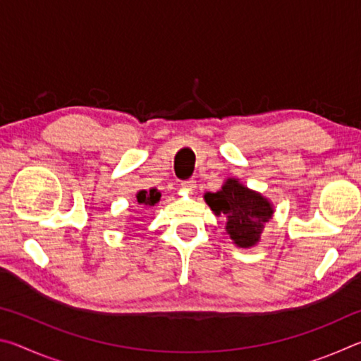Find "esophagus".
I'll list each match as a JSON object with an SVG mask.
<instances>
[{"label":"esophagus","instance_id":"obj_1","mask_svg":"<svg viewBox=\"0 0 361 361\" xmlns=\"http://www.w3.org/2000/svg\"><path fill=\"white\" fill-rule=\"evenodd\" d=\"M181 188L186 189V191H189V192H192V191H195V181L192 178L183 181L181 183Z\"/></svg>","mask_w":361,"mask_h":361}]
</instances>
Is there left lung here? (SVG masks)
<instances>
[{"instance_id": "obj_1", "label": "left lung", "mask_w": 361, "mask_h": 361, "mask_svg": "<svg viewBox=\"0 0 361 361\" xmlns=\"http://www.w3.org/2000/svg\"><path fill=\"white\" fill-rule=\"evenodd\" d=\"M212 212L226 218V231L237 247L250 248L259 242L264 223L274 215V207L259 192L235 178H228L216 192L204 195Z\"/></svg>"}]
</instances>
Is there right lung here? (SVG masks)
Segmentation results:
<instances>
[{
    "label": "right lung",
    "mask_w": 361,
    "mask_h": 361,
    "mask_svg": "<svg viewBox=\"0 0 361 361\" xmlns=\"http://www.w3.org/2000/svg\"><path fill=\"white\" fill-rule=\"evenodd\" d=\"M159 199H161V192H159L154 188L149 189V191H145V189H142V191L137 192V202L140 205L152 207L159 202Z\"/></svg>",
    "instance_id": "obj_1"
}]
</instances>
